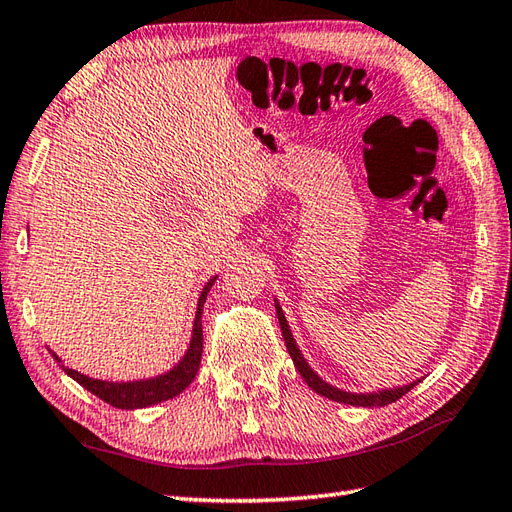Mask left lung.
I'll use <instances>...</instances> for the list:
<instances>
[{
    "instance_id": "left-lung-1",
    "label": "left lung",
    "mask_w": 512,
    "mask_h": 512,
    "mask_svg": "<svg viewBox=\"0 0 512 512\" xmlns=\"http://www.w3.org/2000/svg\"><path fill=\"white\" fill-rule=\"evenodd\" d=\"M275 308H277V319H279V325H281V334H284L288 354L292 356V363H295L297 372L301 374L303 380H306L308 387L317 391L319 396H325V398L343 402V405H352V407H385V405H391V402H396L398 398L405 396L409 389L416 387V383H409V385L394 387V389L369 391V394H352V391H343L339 387L325 383V380L306 363V358H303L295 339H292V332L288 328V321L284 317V310H281V306H279V301H275ZM418 383H420V380H418Z\"/></svg>"
}]
</instances>
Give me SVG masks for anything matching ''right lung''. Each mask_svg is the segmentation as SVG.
I'll list each match as a JSON object with an SVG mask.
<instances>
[{"label": "right lung", "instance_id": "1", "mask_svg": "<svg viewBox=\"0 0 512 512\" xmlns=\"http://www.w3.org/2000/svg\"><path fill=\"white\" fill-rule=\"evenodd\" d=\"M215 279L206 281V286L200 292L198 299V310H195V319H193V332H191V343L189 350L184 352V356L178 361V365H173L169 372L160 374L156 378H145V380H127V383H112V380H99V378H90L76 369H70L61 365V369L70 378H74L76 383L81 387H85L90 394L99 396L101 400H105L107 405H112L116 409H143V407H151L158 405L162 400L176 398L178 394H182L187 389L195 374L200 369V361H202V308L206 295H209L211 286L215 284ZM52 356L57 358V363H61V358L52 352Z\"/></svg>", "mask_w": 512, "mask_h": 512}]
</instances>
